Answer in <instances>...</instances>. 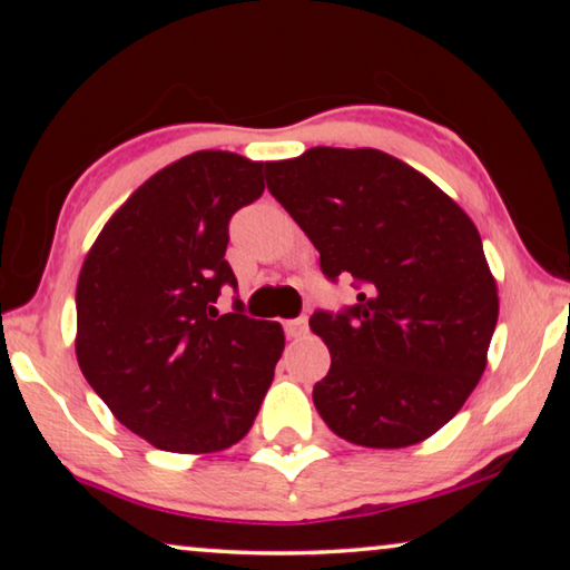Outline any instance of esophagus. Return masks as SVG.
Segmentation results:
<instances>
[{
	"label": "esophagus",
	"instance_id": "34e87169",
	"mask_svg": "<svg viewBox=\"0 0 570 570\" xmlns=\"http://www.w3.org/2000/svg\"><path fill=\"white\" fill-rule=\"evenodd\" d=\"M284 332L288 340H298V336H304L308 332V322L306 316H298V320H288L284 322Z\"/></svg>",
	"mask_w": 570,
	"mask_h": 570
}]
</instances>
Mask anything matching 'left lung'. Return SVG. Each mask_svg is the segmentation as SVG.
I'll use <instances>...</instances> for the list:
<instances>
[{
  "instance_id": "obj_1",
  "label": "left lung",
  "mask_w": 570,
  "mask_h": 570,
  "mask_svg": "<svg viewBox=\"0 0 570 570\" xmlns=\"http://www.w3.org/2000/svg\"><path fill=\"white\" fill-rule=\"evenodd\" d=\"M266 186L320 250L352 274L356 304L308 326L332 366L314 404L362 448L417 445L460 412L488 364L498 286L475 224L407 163L374 148H312L266 163Z\"/></svg>"
}]
</instances>
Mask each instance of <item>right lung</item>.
Listing matches in <instances>:
<instances>
[{
	"label": "right lung",
	"instance_id": "add662e5",
	"mask_svg": "<svg viewBox=\"0 0 570 570\" xmlns=\"http://www.w3.org/2000/svg\"><path fill=\"white\" fill-rule=\"evenodd\" d=\"M264 163L198 150L115 210L77 278V364L125 428L168 452L246 435L284 352L278 322L218 314L228 220L264 193Z\"/></svg>",
	"mask_w": 570,
	"mask_h": 570
}]
</instances>
